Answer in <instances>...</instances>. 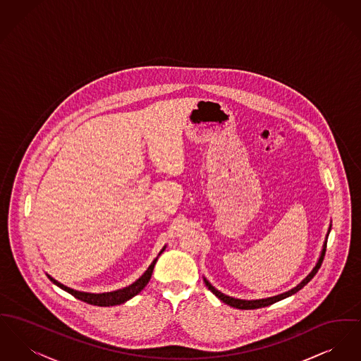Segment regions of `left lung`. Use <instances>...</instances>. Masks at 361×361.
I'll use <instances>...</instances> for the list:
<instances>
[{
    "instance_id": "8db88e82",
    "label": "left lung",
    "mask_w": 361,
    "mask_h": 361,
    "mask_svg": "<svg viewBox=\"0 0 361 361\" xmlns=\"http://www.w3.org/2000/svg\"><path fill=\"white\" fill-rule=\"evenodd\" d=\"M330 231H331V225L329 226V231H327V234H326V238H324V243H323V247H322V251H320V256H319L318 262H317L315 267L311 270V273L305 276L300 283H297L295 288L289 289L288 292H283V293L276 295V296L267 297V298L243 300V298H234V297L228 296V295L219 292L218 289H215L212 283L207 281V278H203V279H204V283H206V286H207V288L212 290V293L218 297L222 302H225V304H228V305H231V307H233V308H238V310H256V308H263V307H267V305L274 304L276 301H281V300H283V298H286V297L293 296L300 289H302V288L315 276V274L318 273V270L320 269V266H322L324 254H326V245H327V238H329Z\"/></svg>"
}]
</instances>
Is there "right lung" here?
<instances>
[{
  "instance_id": "obj_1",
  "label": "right lung",
  "mask_w": 361,
  "mask_h": 361,
  "mask_svg": "<svg viewBox=\"0 0 361 361\" xmlns=\"http://www.w3.org/2000/svg\"><path fill=\"white\" fill-rule=\"evenodd\" d=\"M165 250H166V245L159 251L158 256L152 260V263L149 264V269L143 273V276H140V278H137L133 283L128 285L126 288H121V289H117V290H113V292L88 293V292H82V290H75V289H72V288L65 286L61 282H59L57 279H54L53 276H50L49 274H46V276H49V279H50L54 285H57L59 288H61L65 292L71 293L72 296H75L76 298L85 301V302H88V304H91V305H98V307L120 305V304H124L128 300H130L132 297L139 295V293L145 289V286L149 283V278L152 276V270H154V266H155L158 257L161 256V254H162Z\"/></svg>"
}]
</instances>
